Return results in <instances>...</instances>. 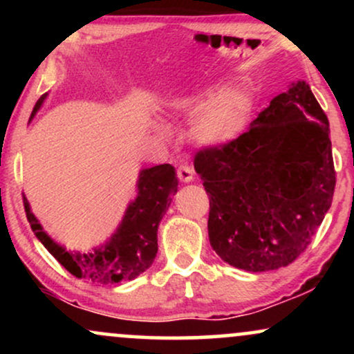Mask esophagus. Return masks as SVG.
Segmentation results:
<instances>
[{"label":"esophagus","mask_w":354,"mask_h":354,"mask_svg":"<svg viewBox=\"0 0 354 354\" xmlns=\"http://www.w3.org/2000/svg\"><path fill=\"white\" fill-rule=\"evenodd\" d=\"M176 173H178V178H180V181L183 183L193 181V169H191V166L188 165H181Z\"/></svg>","instance_id":"1"}]
</instances>
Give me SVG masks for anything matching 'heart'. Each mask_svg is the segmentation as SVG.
I'll use <instances>...</instances> for the list:
<instances>
[{"label": "heart", "instance_id": "b5f03b06", "mask_svg": "<svg viewBox=\"0 0 354 354\" xmlns=\"http://www.w3.org/2000/svg\"><path fill=\"white\" fill-rule=\"evenodd\" d=\"M221 84L211 86L196 95L174 98L169 106L180 115H194L191 121V138L206 148H223L241 135L251 111V100L243 89H228L223 93ZM207 106L205 107L204 104ZM166 133L165 126H156Z\"/></svg>", "mask_w": 354, "mask_h": 354}]
</instances>
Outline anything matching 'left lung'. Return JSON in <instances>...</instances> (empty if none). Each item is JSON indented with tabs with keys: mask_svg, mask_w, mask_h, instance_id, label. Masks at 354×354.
<instances>
[{
	"mask_svg": "<svg viewBox=\"0 0 354 354\" xmlns=\"http://www.w3.org/2000/svg\"><path fill=\"white\" fill-rule=\"evenodd\" d=\"M194 169L223 261L253 273L291 265L310 246L336 185L330 123L310 84H291L230 145L200 149Z\"/></svg>",
	"mask_w": 354,
	"mask_h": 354,
	"instance_id": "left-lung-1",
	"label": "left lung"
}]
</instances>
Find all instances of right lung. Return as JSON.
Segmentation results:
<instances>
[{
    "instance_id": "right-lung-1",
    "label": "right lung",
    "mask_w": 354,
    "mask_h": 354,
    "mask_svg": "<svg viewBox=\"0 0 354 354\" xmlns=\"http://www.w3.org/2000/svg\"><path fill=\"white\" fill-rule=\"evenodd\" d=\"M46 95L38 100L31 118L41 108ZM30 118V120H31ZM138 196L129 203L123 221L106 245L89 253L68 251L44 233L23 196L24 211L36 238L73 276L91 283L113 284L135 279L153 265L158 253V226L178 191L176 171L171 165H158L140 171Z\"/></svg>"
}]
</instances>
